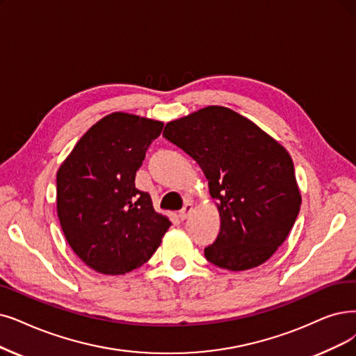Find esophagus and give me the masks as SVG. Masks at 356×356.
Instances as JSON below:
<instances>
[{"label": "esophagus", "mask_w": 356, "mask_h": 356, "mask_svg": "<svg viewBox=\"0 0 356 356\" xmlns=\"http://www.w3.org/2000/svg\"><path fill=\"white\" fill-rule=\"evenodd\" d=\"M191 211H193V204H191V203H187L186 206H184V209L179 211L181 220H186V219L190 216Z\"/></svg>", "instance_id": "obj_1"}]
</instances>
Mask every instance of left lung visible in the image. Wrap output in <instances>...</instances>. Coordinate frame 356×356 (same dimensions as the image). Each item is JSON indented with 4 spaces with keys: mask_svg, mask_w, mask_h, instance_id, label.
Returning <instances> with one entry per match:
<instances>
[{
    "mask_svg": "<svg viewBox=\"0 0 356 356\" xmlns=\"http://www.w3.org/2000/svg\"><path fill=\"white\" fill-rule=\"evenodd\" d=\"M163 137L200 165L216 198L220 231L204 248L206 259L232 272L266 263L301 209L288 150L251 120L218 105L169 121Z\"/></svg>",
    "mask_w": 356,
    "mask_h": 356,
    "instance_id": "obj_1",
    "label": "left lung"
}]
</instances>
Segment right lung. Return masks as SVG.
<instances>
[{
  "label": "right lung",
  "instance_id": "right-lung-1",
  "mask_svg": "<svg viewBox=\"0 0 356 356\" xmlns=\"http://www.w3.org/2000/svg\"><path fill=\"white\" fill-rule=\"evenodd\" d=\"M162 121L112 112L77 141L56 172V213L79 259L102 275H125L150 260L170 220L136 188V172Z\"/></svg>",
  "mask_w": 356,
  "mask_h": 356
}]
</instances>
